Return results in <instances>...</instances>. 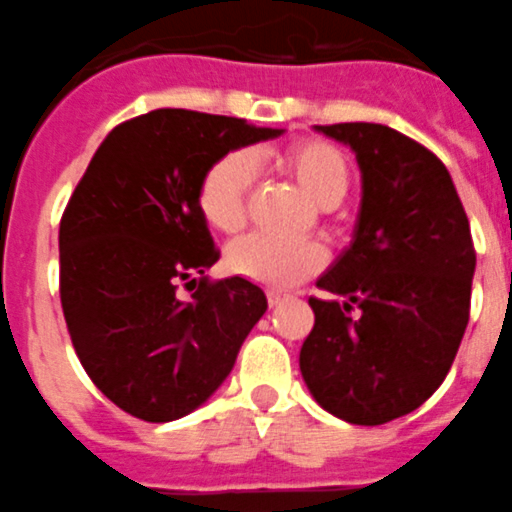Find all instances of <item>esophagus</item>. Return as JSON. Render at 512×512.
Masks as SVG:
<instances>
[{
    "instance_id": "esophagus-1",
    "label": "esophagus",
    "mask_w": 512,
    "mask_h": 512,
    "mask_svg": "<svg viewBox=\"0 0 512 512\" xmlns=\"http://www.w3.org/2000/svg\"><path fill=\"white\" fill-rule=\"evenodd\" d=\"M283 301L285 293H280V290H267V303H270V306H280Z\"/></svg>"
}]
</instances>
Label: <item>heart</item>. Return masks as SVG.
Returning a JSON list of instances; mask_svg holds the SVG:
<instances>
[{
  "label": "heart",
  "mask_w": 512,
  "mask_h": 512,
  "mask_svg": "<svg viewBox=\"0 0 512 512\" xmlns=\"http://www.w3.org/2000/svg\"><path fill=\"white\" fill-rule=\"evenodd\" d=\"M275 160L321 209H334L344 199L349 188V163L331 142H293ZM250 188L252 163L245 153H229L216 160L199 186V211L204 222L214 232L237 234L245 227ZM227 265L232 273L252 283L285 290L316 273L324 265V252L311 242H280L265 234H252L229 247Z\"/></svg>",
  "instance_id": "b5f03b06"
}]
</instances>
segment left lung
Instances as JSON below:
<instances>
[{"instance_id":"left-lung-1","label":"left lung","mask_w":512,"mask_h":512,"mask_svg":"<svg viewBox=\"0 0 512 512\" xmlns=\"http://www.w3.org/2000/svg\"><path fill=\"white\" fill-rule=\"evenodd\" d=\"M316 130L354 150L362 204L349 247L316 280L344 301L308 298L316 321L301 375L331 416L380 426L444 382L467 329L477 255L457 188L431 150L385 124Z\"/></svg>"}]
</instances>
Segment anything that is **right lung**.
<instances>
[{
  "label": "right lung",
  "mask_w": 512,
  "mask_h": 512,
  "mask_svg": "<svg viewBox=\"0 0 512 512\" xmlns=\"http://www.w3.org/2000/svg\"><path fill=\"white\" fill-rule=\"evenodd\" d=\"M283 130L155 109L117 124L61 219V303L86 375L150 423L196 411L227 380L267 311L260 285L206 270L219 260L199 211L206 170ZM181 282L197 288L177 296Z\"/></svg>",
  "instance_id": "obj_1"
}]
</instances>
